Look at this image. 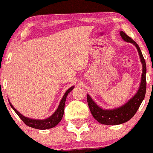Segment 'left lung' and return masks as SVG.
Segmentation results:
<instances>
[{"label":"left lung","mask_w":153,"mask_h":153,"mask_svg":"<svg viewBox=\"0 0 153 153\" xmlns=\"http://www.w3.org/2000/svg\"><path fill=\"white\" fill-rule=\"evenodd\" d=\"M120 35L122 39L126 42H131L134 44L138 49L139 53L140 59L143 65V73L141 75V82L140 85L139 89L136 94L130 101L127 102L123 106L113 110H103L100 108L95 102L93 101L89 95H87V100L88 106L91 114L93 115L94 119L101 124H107V125H116L120 124L130 120L135 114L138 109L139 108L141 102L144 100L146 94V88H147V81H146V62L141 49L138 44L135 42L131 37L127 36L124 31H121Z\"/></svg>","instance_id":"8db88e82"}]
</instances>
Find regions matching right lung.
I'll return each instance as SVG.
<instances>
[{
    "instance_id": "add662e5",
    "label": "right lung",
    "mask_w": 153,
    "mask_h": 153,
    "mask_svg": "<svg viewBox=\"0 0 153 153\" xmlns=\"http://www.w3.org/2000/svg\"><path fill=\"white\" fill-rule=\"evenodd\" d=\"M73 88L74 86L73 87H71L67 91H66L65 95L63 96L60 103H59V107H58L56 111H55V113H53L52 116H50L48 119H43V120H35V119H29V118L25 117L23 115L20 114V113L12 106V104H10V106L12 107V109L15 111V113H16L19 117L20 118V119H21L26 125L29 126V127H33V128L38 129V130H46V129L52 128V127H55V126L57 125L58 123L61 121L62 116H63L64 114V108H65L66 97H67L68 94L73 90Z\"/></svg>"
}]
</instances>
